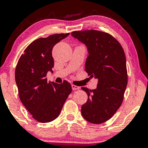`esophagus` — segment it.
Here are the masks:
<instances>
[{
  "mask_svg": "<svg viewBox=\"0 0 148 148\" xmlns=\"http://www.w3.org/2000/svg\"><path fill=\"white\" fill-rule=\"evenodd\" d=\"M72 88L73 90H78L79 89L80 87L79 86H74V85H72Z\"/></svg>",
  "mask_w": 148,
  "mask_h": 148,
  "instance_id": "esophagus-1",
  "label": "esophagus"
}]
</instances>
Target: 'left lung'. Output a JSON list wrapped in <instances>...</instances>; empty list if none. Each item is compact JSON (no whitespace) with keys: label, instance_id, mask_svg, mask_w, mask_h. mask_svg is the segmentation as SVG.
Segmentation results:
<instances>
[{"label":"left lung","instance_id":"1","mask_svg":"<svg viewBox=\"0 0 148 148\" xmlns=\"http://www.w3.org/2000/svg\"><path fill=\"white\" fill-rule=\"evenodd\" d=\"M71 35L87 47L85 69L91 78L98 79L95 89L81 88L88 96L81 106V114L89 123H103L115 114L123 102L127 85L125 52L114 37L103 32L84 30Z\"/></svg>","mask_w":148,"mask_h":148}]
</instances>
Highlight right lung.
<instances>
[{
    "label": "right lung",
    "instance_id": "add662e5",
    "mask_svg": "<svg viewBox=\"0 0 148 148\" xmlns=\"http://www.w3.org/2000/svg\"><path fill=\"white\" fill-rule=\"evenodd\" d=\"M69 33L55 34L39 38L25 49L15 69V81L21 103L33 118L40 123L51 122L58 117L72 92V86L47 82L48 72L53 73L52 49Z\"/></svg>",
    "mask_w": 148,
    "mask_h": 148
}]
</instances>
